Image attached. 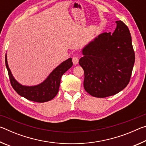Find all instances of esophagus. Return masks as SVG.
Segmentation results:
<instances>
[{
    "mask_svg": "<svg viewBox=\"0 0 146 146\" xmlns=\"http://www.w3.org/2000/svg\"><path fill=\"white\" fill-rule=\"evenodd\" d=\"M78 60H79V58L78 56H73V62L74 65H76L78 63Z\"/></svg>",
    "mask_w": 146,
    "mask_h": 146,
    "instance_id": "34e87169",
    "label": "esophagus"
}]
</instances>
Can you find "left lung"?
I'll return each instance as SVG.
<instances>
[{
    "mask_svg": "<svg viewBox=\"0 0 146 146\" xmlns=\"http://www.w3.org/2000/svg\"><path fill=\"white\" fill-rule=\"evenodd\" d=\"M116 23L111 35H98L82 49L79 64L84 71V87L93 97L114 95L129 82L135 60L131 36L123 22Z\"/></svg>",
    "mask_w": 146,
    "mask_h": 146,
    "instance_id": "1",
    "label": "left lung"
}]
</instances>
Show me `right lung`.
Instances as JSON below:
<instances>
[{
	"label": "right lung",
	"mask_w": 146,
	"mask_h": 146,
	"mask_svg": "<svg viewBox=\"0 0 146 146\" xmlns=\"http://www.w3.org/2000/svg\"><path fill=\"white\" fill-rule=\"evenodd\" d=\"M5 62L11 84L15 91L21 97L36 102H48L55 97L58 92L62 75L73 66L72 58H69L54 69L43 82L35 86H24L20 84L14 78L9 68L7 54H6Z\"/></svg>",
	"instance_id": "obj_1"
}]
</instances>
